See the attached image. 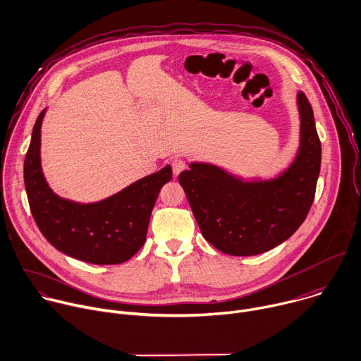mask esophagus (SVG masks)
Here are the masks:
<instances>
[{"label": "esophagus", "mask_w": 361, "mask_h": 361, "mask_svg": "<svg viewBox=\"0 0 361 361\" xmlns=\"http://www.w3.org/2000/svg\"><path fill=\"white\" fill-rule=\"evenodd\" d=\"M185 168H186V164H185L183 159H180V158H173L172 159V171H173L175 176H178Z\"/></svg>", "instance_id": "1"}]
</instances>
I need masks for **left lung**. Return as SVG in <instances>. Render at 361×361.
Returning a JSON list of instances; mask_svg holds the SVG:
<instances>
[{
  "label": "left lung",
  "instance_id": "8db88e82",
  "mask_svg": "<svg viewBox=\"0 0 361 361\" xmlns=\"http://www.w3.org/2000/svg\"><path fill=\"white\" fill-rule=\"evenodd\" d=\"M300 132L296 155L270 178H243L212 162H190L179 175L202 236L232 256H255L289 239L312 207L322 145L312 105L296 94Z\"/></svg>",
  "mask_w": 361,
  "mask_h": 361
}]
</instances>
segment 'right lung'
<instances>
[{"label": "right lung", "mask_w": 361, "mask_h": 361, "mask_svg": "<svg viewBox=\"0 0 361 361\" xmlns=\"http://www.w3.org/2000/svg\"><path fill=\"white\" fill-rule=\"evenodd\" d=\"M45 112L34 125L24 162L25 190L41 233L59 252L87 263L118 264L129 260L145 243L159 190L172 179L171 165L99 202L61 197L48 185L41 165Z\"/></svg>", "instance_id": "1"}]
</instances>
